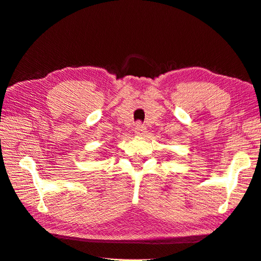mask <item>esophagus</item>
I'll return each mask as SVG.
<instances>
[{"mask_svg":"<svg viewBox=\"0 0 261 261\" xmlns=\"http://www.w3.org/2000/svg\"><path fill=\"white\" fill-rule=\"evenodd\" d=\"M134 132L136 136H143L146 132V127L141 123H137L134 127Z\"/></svg>","mask_w":261,"mask_h":261,"instance_id":"obj_1","label":"esophagus"}]
</instances>
